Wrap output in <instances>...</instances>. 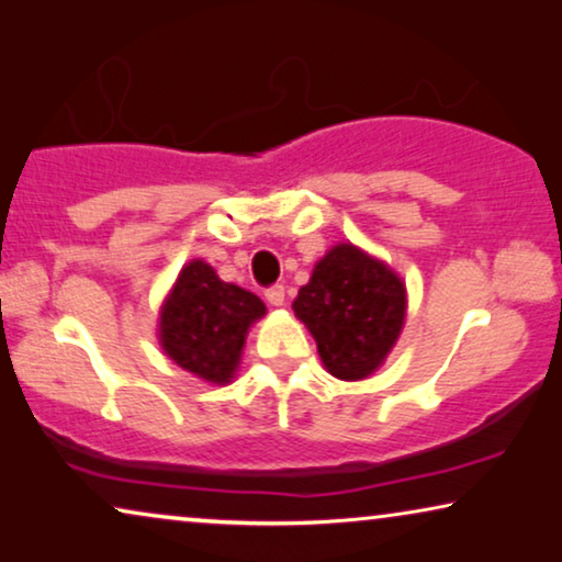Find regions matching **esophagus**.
Returning <instances> with one entry per match:
<instances>
[{"label": "esophagus", "instance_id": "esophagus-1", "mask_svg": "<svg viewBox=\"0 0 562 562\" xmlns=\"http://www.w3.org/2000/svg\"><path fill=\"white\" fill-rule=\"evenodd\" d=\"M266 299H268V304H271V306H281L283 304V286L266 289Z\"/></svg>", "mask_w": 562, "mask_h": 562}]
</instances>
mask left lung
I'll return each instance as SVG.
<instances>
[{
  "instance_id": "8db88e82",
  "label": "left lung",
  "mask_w": 562,
  "mask_h": 562,
  "mask_svg": "<svg viewBox=\"0 0 562 562\" xmlns=\"http://www.w3.org/2000/svg\"><path fill=\"white\" fill-rule=\"evenodd\" d=\"M294 312L317 340L327 371L360 381L394 348L406 317V289L389 266L342 243L314 266Z\"/></svg>"
}]
</instances>
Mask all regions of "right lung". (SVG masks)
Instances as JSON below:
<instances>
[{
  "instance_id": "obj_1",
  "label": "right lung",
  "mask_w": 562,
  "mask_h": 562,
  "mask_svg": "<svg viewBox=\"0 0 562 562\" xmlns=\"http://www.w3.org/2000/svg\"><path fill=\"white\" fill-rule=\"evenodd\" d=\"M263 314L256 294L220 281L204 260H191L164 304L160 345L183 371L227 383L240 363L248 327Z\"/></svg>"
}]
</instances>
